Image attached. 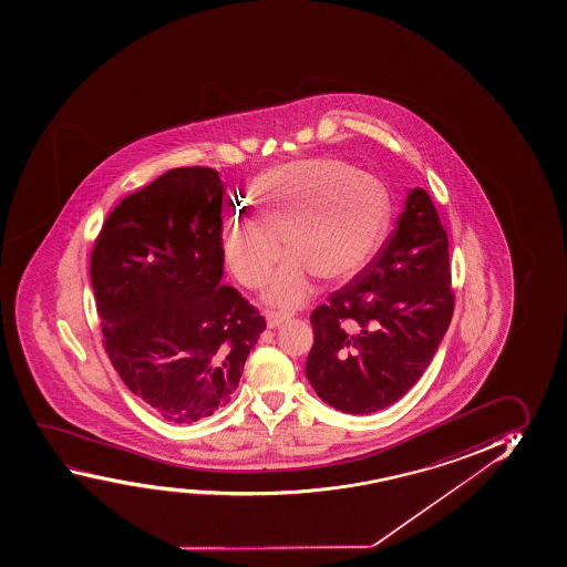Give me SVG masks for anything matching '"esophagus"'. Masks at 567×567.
Instances as JSON below:
<instances>
[{
	"mask_svg": "<svg viewBox=\"0 0 567 567\" xmlns=\"http://www.w3.org/2000/svg\"><path fill=\"white\" fill-rule=\"evenodd\" d=\"M289 315L286 313H268L266 322H268V329H278L279 324L288 321Z\"/></svg>",
	"mask_w": 567,
	"mask_h": 567,
	"instance_id": "esophagus-1",
	"label": "esophagus"
}]
</instances>
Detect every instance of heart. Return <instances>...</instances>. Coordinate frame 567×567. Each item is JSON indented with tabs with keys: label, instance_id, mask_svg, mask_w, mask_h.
Instances as JSON below:
<instances>
[{
	"label": "heart",
	"instance_id": "obj_1",
	"mask_svg": "<svg viewBox=\"0 0 567 567\" xmlns=\"http://www.w3.org/2000/svg\"><path fill=\"white\" fill-rule=\"evenodd\" d=\"M256 220H240L225 238L228 268L246 288H262L281 258L289 260L264 299L291 309L313 293L317 276L340 279L363 268L389 223L378 179L340 158L317 156L274 169L262 182Z\"/></svg>",
	"mask_w": 567,
	"mask_h": 567
}]
</instances>
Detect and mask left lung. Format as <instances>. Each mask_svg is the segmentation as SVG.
<instances>
[{
	"label": "left lung",
	"instance_id": "8db88e82",
	"mask_svg": "<svg viewBox=\"0 0 567 567\" xmlns=\"http://www.w3.org/2000/svg\"><path fill=\"white\" fill-rule=\"evenodd\" d=\"M452 313L449 235L431 195L413 187L372 262L311 315L305 375L342 413L381 411L423 375Z\"/></svg>",
	"mask_w": 567,
	"mask_h": 567
}]
</instances>
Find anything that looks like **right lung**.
Returning <instances> with one entry per match:
<instances>
[{
    "mask_svg": "<svg viewBox=\"0 0 567 567\" xmlns=\"http://www.w3.org/2000/svg\"><path fill=\"white\" fill-rule=\"evenodd\" d=\"M213 168H174L111 212L92 252L103 344L128 391L169 423L227 405L264 317L223 286Z\"/></svg>",
    "mask_w": 567,
    "mask_h": 567,
    "instance_id": "add662e5",
    "label": "right lung"
}]
</instances>
